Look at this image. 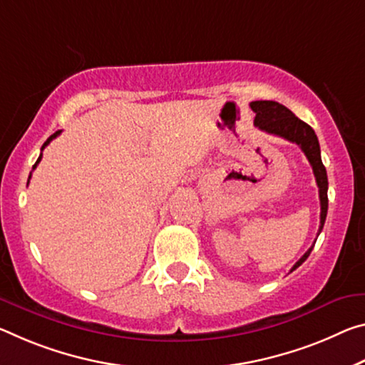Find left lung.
I'll return each instance as SVG.
<instances>
[{
  "label": "left lung",
  "instance_id": "1",
  "mask_svg": "<svg viewBox=\"0 0 365 365\" xmlns=\"http://www.w3.org/2000/svg\"><path fill=\"white\" fill-rule=\"evenodd\" d=\"M250 107L253 112L257 113L255 126H258L262 131L269 133V135L281 136L287 141L296 143L297 146H300V149H302L304 154L307 155L312 169H314V175L318 185V196H320L322 211H320V229H318V234H320L323 229V224H325L327 212H328V193H327L328 177H327L325 165H323L322 162L320 144H318V138L315 135V131L312 130L310 125L297 118L287 107L281 106L279 102L255 101L250 103ZM314 245L304 253V257L292 266L291 271L299 268V266L309 258Z\"/></svg>",
  "mask_w": 365,
  "mask_h": 365
}]
</instances>
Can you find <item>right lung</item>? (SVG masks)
<instances>
[{
    "label": "right lung",
    "instance_id": "right-lung-1",
    "mask_svg": "<svg viewBox=\"0 0 365 365\" xmlns=\"http://www.w3.org/2000/svg\"><path fill=\"white\" fill-rule=\"evenodd\" d=\"M60 133H61V131H56V133H53V135H51V136L48 138V140L43 143V146H42V151H43V149H45V146H48V143H50L51 140H55V138H56L58 135H60ZM40 159H42V154H40V158L37 159V162H36V164H34V167H32V169H36V167H37V164H38V162H40ZM29 178H31V175H29Z\"/></svg>",
    "mask_w": 365,
    "mask_h": 365
}]
</instances>
